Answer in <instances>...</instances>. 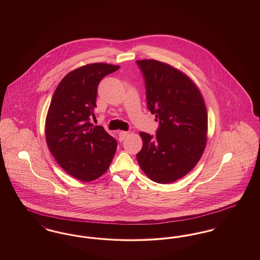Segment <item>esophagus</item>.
Masks as SVG:
<instances>
[{
    "instance_id": "34e87169",
    "label": "esophagus",
    "mask_w": 260,
    "mask_h": 260,
    "mask_svg": "<svg viewBox=\"0 0 260 260\" xmlns=\"http://www.w3.org/2000/svg\"><path fill=\"white\" fill-rule=\"evenodd\" d=\"M127 135H128L127 132H124V131L120 132V133H119V139H120V141H123L124 138L127 136Z\"/></svg>"
}]
</instances>
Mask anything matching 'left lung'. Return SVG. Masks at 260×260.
Here are the masks:
<instances>
[{
	"label": "left lung",
	"mask_w": 260,
	"mask_h": 260,
	"mask_svg": "<svg viewBox=\"0 0 260 260\" xmlns=\"http://www.w3.org/2000/svg\"><path fill=\"white\" fill-rule=\"evenodd\" d=\"M145 80L149 111L160 126L156 136L140 133L136 154L141 170L157 183H172L198 164L207 144L208 114L196 84L170 64L137 60Z\"/></svg>",
	"instance_id": "8db88e82"
}]
</instances>
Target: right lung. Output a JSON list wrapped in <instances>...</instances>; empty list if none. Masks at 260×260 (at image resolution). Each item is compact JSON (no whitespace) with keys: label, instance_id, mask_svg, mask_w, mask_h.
Wrapping results in <instances>:
<instances>
[{"label":"right lung","instance_id":"obj_1","mask_svg":"<svg viewBox=\"0 0 260 260\" xmlns=\"http://www.w3.org/2000/svg\"><path fill=\"white\" fill-rule=\"evenodd\" d=\"M120 68L90 63L66 75L56 87L46 118V140L51 155L75 178L88 182L106 173L117 141L102 126L93 125L99 82Z\"/></svg>","mask_w":260,"mask_h":260}]
</instances>
